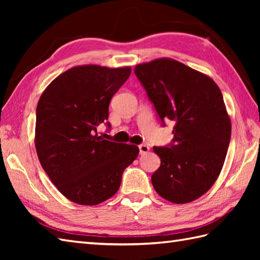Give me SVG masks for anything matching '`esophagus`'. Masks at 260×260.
Instances as JSON below:
<instances>
[{
  "label": "esophagus",
  "instance_id": "1",
  "mask_svg": "<svg viewBox=\"0 0 260 260\" xmlns=\"http://www.w3.org/2000/svg\"><path fill=\"white\" fill-rule=\"evenodd\" d=\"M139 150H140L141 155H143V154H146L148 151H150V147H148L146 144H141L139 145Z\"/></svg>",
  "mask_w": 260,
  "mask_h": 260
}]
</instances>
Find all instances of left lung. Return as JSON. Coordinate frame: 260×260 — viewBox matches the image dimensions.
Instances as JSON below:
<instances>
[{"mask_svg": "<svg viewBox=\"0 0 260 260\" xmlns=\"http://www.w3.org/2000/svg\"><path fill=\"white\" fill-rule=\"evenodd\" d=\"M134 73L163 123H175L172 144L153 147L161 158L154 189L176 204L194 201L214 184L227 155L231 120L221 90L209 76L171 58L137 64Z\"/></svg>", "mask_w": 260, "mask_h": 260, "instance_id": "1", "label": "left lung"}]
</instances>
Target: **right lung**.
<instances>
[{
    "label": "right lung",
    "mask_w": 260,
    "mask_h": 260,
    "mask_svg": "<svg viewBox=\"0 0 260 260\" xmlns=\"http://www.w3.org/2000/svg\"><path fill=\"white\" fill-rule=\"evenodd\" d=\"M131 67L84 64L50 82L39 99L36 150L52 183L68 200L96 206L118 191L121 174L139 147L103 140L110 99L128 79ZM108 126L109 124L106 123Z\"/></svg>",
    "instance_id": "1"
}]
</instances>
